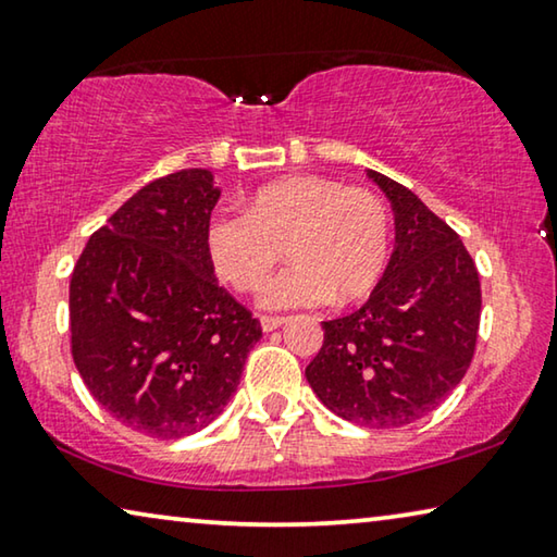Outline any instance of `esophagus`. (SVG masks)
<instances>
[{
  "instance_id": "34e87169",
  "label": "esophagus",
  "mask_w": 557,
  "mask_h": 557,
  "mask_svg": "<svg viewBox=\"0 0 557 557\" xmlns=\"http://www.w3.org/2000/svg\"><path fill=\"white\" fill-rule=\"evenodd\" d=\"M286 324V317H261V329L263 332H276Z\"/></svg>"
}]
</instances>
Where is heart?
I'll return each mask as SVG.
<instances>
[{
	"instance_id": "b5f03b06",
	"label": "heart",
	"mask_w": 557,
	"mask_h": 557,
	"mask_svg": "<svg viewBox=\"0 0 557 557\" xmlns=\"http://www.w3.org/2000/svg\"><path fill=\"white\" fill-rule=\"evenodd\" d=\"M281 247L292 263L261 288L263 309L359 301L374 292L389 261V211L367 188L294 175L256 190L246 211L215 213L206 231L213 271L236 292L259 288Z\"/></svg>"
}]
</instances>
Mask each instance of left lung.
<instances>
[{
	"instance_id": "8db88e82",
	"label": "left lung",
	"mask_w": 557,
	"mask_h": 557,
	"mask_svg": "<svg viewBox=\"0 0 557 557\" xmlns=\"http://www.w3.org/2000/svg\"><path fill=\"white\" fill-rule=\"evenodd\" d=\"M367 175L392 203V259L359 311L321 321L324 344L306 379L346 422L389 430L430 414L462 382L482 294L457 233L405 185Z\"/></svg>"
}]
</instances>
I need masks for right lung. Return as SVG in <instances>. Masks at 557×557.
Instances as JSON below:
<instances>
[{"label":"right lung","mask_w":557,"mask_h":557,"mask_svg":"<svg viewBox=\"0 0 557 557\" xmlns=\"http://www.w3.org/2000/svg\"><path fill=\"white\" fill-rule=\"evenodd\" d=\"M219 198L206 168L152 181L92 233L72 271L77 372L104 412L148 437L178 440L211 424L261 338L208 259Z\"/></svg>","instance_id":"add662e5"}]
</instances>
